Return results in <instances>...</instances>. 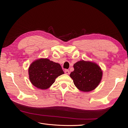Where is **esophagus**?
Wrapping results in <instances>:
<instances>
[{
    "mask_svg": "<svg viewBox=\"0 0 128 128\" xmlns=\"http://www.w3.org/2000/svg\"><path fill=\"white\" fill-rule=\"evenodd\" d=\"M64 72H65V74H69V71L68 70H67V69H66V70H64Z\"/></svg>",
    "mask_w": 128,
    "mask_h": 128,
    "instance_id": "obj_1",
    "label": "esophagus"
}]
</instances>
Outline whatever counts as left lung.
I'll return each instance as SVG.
<instances>
[{"label":"left lung","mask_w":128,"mask_h":128,"mask_svg":"<svg viewBox=\"0 0 128 128\" xmlns=\"http://www.w3.org/2000/svg\"><path fill=\"white\" fill-rule=\"evenodd\" d=\"M70 76L76 87L81 91L94 90L100 83L102 72L99 66L90 61L80 60L74 64Z\"/></svg>","instance_id":"obj_1"}]
</instances>
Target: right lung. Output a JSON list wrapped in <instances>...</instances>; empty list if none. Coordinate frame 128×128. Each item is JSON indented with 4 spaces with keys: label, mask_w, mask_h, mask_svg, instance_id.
I'll return each mask as SVG.
<instances>
[{
    "label": "right lung",
    "mask_w": 128,
    "mask_h": 128,
    "mask_svg": "<svg viewBox=\"0 0 128 128\" xmlns=\"http://www.w3.org/2000/svg\"><path fill=\"white\" fill-rule=\"evenodd\" d=\"M28 72L31 83L42 90L49 88L58 76L64 74L59 64L46 58L34 61L30 66Z\"/></svg>",
    "instance_id": "1"
}]
</instances>
